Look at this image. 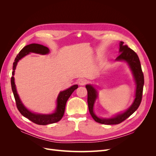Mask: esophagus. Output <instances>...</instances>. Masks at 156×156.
Returning <instances> with one entry per match:
<instances>
[{
  "label": "esophagus",
  "instance_id": "obj_1",
  "mask_svg": "<svg viewBox=\"0 0 156 156\" xmlns=\"http://www.w3.org/2000/svg\"><path fill=\"white\" fill-rule=\"evenodd\" d=\"M87 83V80L84 79H79L78 80V84L79 85H84Z\"/></svg>",
  "mask_w": 156,
  "mask_h": 156
}]
</instances>
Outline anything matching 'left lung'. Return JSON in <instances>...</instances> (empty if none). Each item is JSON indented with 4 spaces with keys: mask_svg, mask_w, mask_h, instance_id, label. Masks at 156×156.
Here are the masks:
<instances>
[{
    "mask_svg": "<svg viewBox=\"0 0 156 156\" xmlns=\"http://www.w3.org/2000/svg\"><path fill=\"white\" fill-rule=\"evenodd\" d=\"M120 55L115 60L124 61L129 66L131 71L135 83V94L133 102L131 106L123 112L114 115L111 118H102L98 116L94 111V107L96 100L98 97V92L93 84H87L86 88L88 92V105L89 112L90 113L93 119L100 124L106 125L119 124L129 117L139 107L143 96V86H144V75L142 72L140 62L137 55L134 51L129 48L127 45H124L123 41L119 43Z\"/></svg>",
    "mask_w": 156,
    "mask_h": 156,
    "instance_id": "left-lung-1",
    "label": "left lung"
}]
</instances>
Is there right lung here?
<instances>
[{
	"label": "right lung",
	"mask_w": 156,
	"mask_h": 156,
	"mask_svg": "<svg viewBox=\"0 0 156 156\" xmlns=\"http://www.w3.org/2000/svg\"><path fill=\"white\" fill-rule=\"evenodd\" d=\"M49 52L50 51L49 48L44 45L37 44H31L27 45L24 47L19 53L13 64V71L12 72V77L11 78V85L13 96L16 100L17 107L19 111L21 112V114L23 116L27 118L28 119L32 122L38 125H48L49 124H53L62 119V118L64 116L66 104L68 98L72 95V94L75 90L78 88L77 84H74V85L65 90L60 92L57 99H56V106L55 110L51 114H41V113L32 112L24 105L17 93L15 84V79H14L15 70L16 69L17 63L21 58L30 53L45 55L49 54Z\"/></svg>",
	"instance_id": "1"
}]
</instances>
